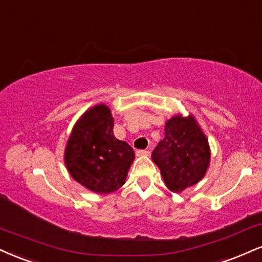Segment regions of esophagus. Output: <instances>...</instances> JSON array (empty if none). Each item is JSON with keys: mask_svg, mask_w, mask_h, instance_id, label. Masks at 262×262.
<instances>
[{"mask_svg": "<svg viewBox=\"0 0 262 262\" xmlns=\"http://www.w3.org/2000/svg\"><path fill=\"white\" fill-rule=\"evenodd\" d=\"M137 155L138 156H150V151L149 150H138Z\"/></svg>", "mask_w": 262, "mask_h": 262, "instance_id": "34e87169", "label": "esophagus"}]
</instances>
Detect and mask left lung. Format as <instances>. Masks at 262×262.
Returning <instances> with one entry per match:
<instances>
[{"label": "left lung", "instance_id": "8db88e82", "mask_svg": "<svg viewBox=\"0 0 262 262\" xmlns=\"http://www.w3.org/2000/svg\"><path fill=\"white\" fill-rule=\"evenodd\" d=\"M152 161L173 193L199 183L210 166L209 140L193 115H174L165 124V138L154 150Z\"/></svg>", "mask_w": 262, "mask_h": 262}]
</instances>
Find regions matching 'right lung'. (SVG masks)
I'll return each mask as SVG.
<instances>
[{"label":"right lung","mask_w":262,"mask_h":262,"mask_svg":"<svg viewBox=\"0 0 262 262\" xmlns=\"http://www.w3.org/2000/svg\"><path fill=\"white\" fill-rule=\"evenodd\" d=\"M134 150L113 135V117L105 103L86 110L75 122L64 149L74 181L96 194H110L125 183Z\"/></svg>","instance_id":"add662e5"}]
</instances>
